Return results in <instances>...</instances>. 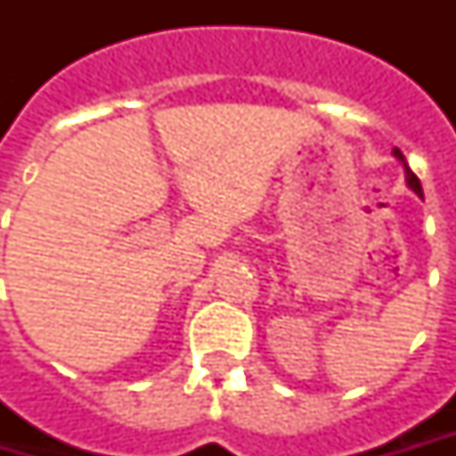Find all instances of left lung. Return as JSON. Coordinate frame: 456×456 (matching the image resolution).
Wrapping results in <instances>:
<instances>
[{"instance_id": "obj_1", "label": "left lung", "mask_w": 456, "mask_h": 456, "mask_svg": "<svg viewBox=\"0 0 456 456\" xmlns=\"http://www.w3.org/2000/svg\"><path fill=\"white\" fill-rule=\"evenodd\" d=\"M394 157L398 159V162H401V165H403V169H406V184L411 187V190L416 192V195H419V198H424V192H421V183H419V177H416V175L411 172V167L406 165V157L401 154V150H394Z\"/></svg>"}]
</instances>
